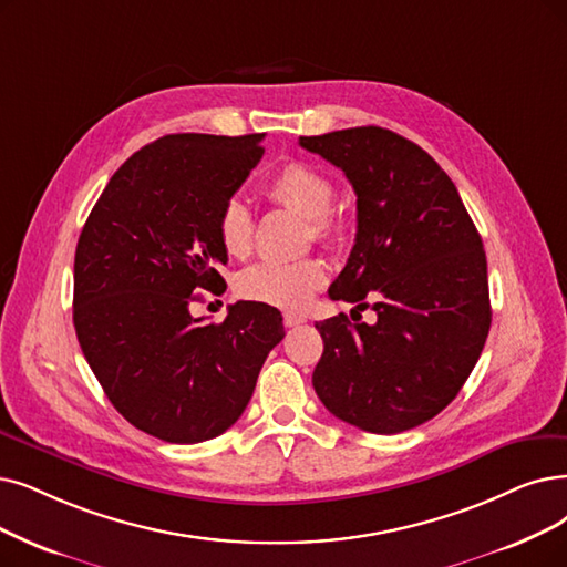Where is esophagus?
Masks as SVG:
<instances>
[{"mask_svg":"<svg viewBox=\"0 0 567 567\" xmlns=\"http://www.w3.org/2000/svg\"><path fill=\"white\" fill-rule=\"evenodd\" d=\"M307 319L302 313H296V311H288V313H284V326L286 328H296V326H302Z\"/></svg>","mask_w":567,"mask_h":567,"instance_id":"obj_1","label":"esophagus"}]
</instances>
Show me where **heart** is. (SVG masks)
Returning a JSON list of instances; mask_svg holds the SVG:
<instances>
[{"instance_id": "heart-1", "label": "heart", "mask_w": 567, "mask_h": 567, "mask_svg": "<svg viewBox=\"0 0 567 567\" xmlns=\"http://www.w3.org/2000/svg\"><path fill=\"white\" fill-rule=\"evenodd\" d=\"M265 195L290 212L309 220L311 237L334 241L342 233L332 202V181L305 163H288L269 176ZM256 220L251 207L241 197H228L216 214V237L223 251L233 258H246L254 248ZM326 265L319 258H300L290 262L262 260L246 267L237 277V292L244 300L271 307H302L326 284Z\"/></svg>"}]
</instances>
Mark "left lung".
I'll return each instance as SVG.
<instances>
[{"mask_svg": "<svg viewBox=\"0 0 567 567\" xmlns=\"http://www.w3.org/2000/svg\"><path fill=\"white\" fill-rule=\"evenodd\" d=\"M355 190V244L332 300L372 302L377 323L344 313L316 323L323 355L311 383L326 410L395 435L458 395L491 328L482 237L446 172L414 142L377 125L300 137ZM353 309V311H355Z\"/></svg>", "mask_w": 567, "mask_h": 567, "instance_id": "obj_1", "label": "left lung"}]
</instances>
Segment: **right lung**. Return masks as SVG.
I'll return each instance as SVG.
<instances>
[{
	"label": "right lung",
	"mask_w": 567,
	"mask_h": 567,
	"mask_svg": "<svg viewBox=\"0 0 567 567\" xmlns=\"http://www.w3.org/2000/svg\"><path fill=\"white\" fill-rule=\"evenodd\" d=\"M265 134H167L111 176L74 258V328L90 370L134 427L195 444L225 433L254 395L281 311L237 302L223 323L190 313L225 286L216 214L260 163Z\"/></svg>",
	"instance_id": "right-lung-1"
}]
</instances>
